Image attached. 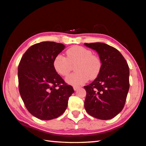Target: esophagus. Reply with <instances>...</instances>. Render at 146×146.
Masks as SVG:
<instances>
[{"instance_id": "obj_1", "label": "esophagus", "mask_w": 146, "mask_h": 146, "mask_svg": "<svg viewBox=\"0 0 146 146\" xmlns=\"http://www.w3.org/2000/svg\"><path fill=\"white\" fill-rule=\"evenodd\" d=\"M79 86H73V89H74V90H75V91H77V90L79 88Z\"/></svg>"}]
</instances>
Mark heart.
Here are the masks:
<instances>
[{
  "label": "heart",
  "instance_id": "heart-1",
  "mask_svg": "<svg viewBox=\"0 0 146 146\" xmlns=\"http://www.w3.org/2000/svg\"><path fill=\"white\" fill-rule=\"evenodd\" d=\"M67 56L57 54L53 60V67L61 76H67L71 70V65L75 64L76 73L66 78L68 84L80 86L90 78L94 79L100 73L101 62L98 56L93 55L91 50L80 46H74L67 50Z\"/></svg>",
  "mask_w": 146,
  "mask_h": 146
}]
</instances>
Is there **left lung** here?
Masks as SVG:
<instances>
[{
  "instance_id": "1",
  "label": "left lung",
  "mask_w": 146,
  "mask_h": 146,
  "mask_svg": "<svg viewBox=\"0 0 146 146\" xmlns=\"http://www.w3.org/2000/svg\"><path fill=\"white\" fill-rule=\"evenodd\" d=\"M96 50L101 69L86 91L84 108L88 114L99 119H110L124 107L129 89V68L118 50L103 43H84Z\"/></svg>"
}]
</instances>
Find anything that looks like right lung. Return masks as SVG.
Masks as SVG:
<instances>
[{
    "label": "right lung",
    "mask_w": 146,
    "mask_h": 146,
    "mask_svg": "<svg viewBox=\"0 0 146 146\" xmlns=\"http://www.w3.org/2000/svg\"><path fill=\"white\" fill-rule=\"evenodd\" d=\"M64 48L62 43L43 41L28 48L21 59L19 93L29 112L38 119L50 120L61 115L74 92L53 67L55 56Z\"/></svg>",
    "instance_id": "obj_1"
}]
</instances>
